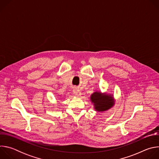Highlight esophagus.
<instances>
[{
  "label": "esophagus",
  "instance_id": "1",
  "mask_svg": "<svg viewBox=\"0 0 159 159\" xmlns=\"http://www.w3.org/2000/svg\"><path fill=\"white\" fill-rule=\"evenodd\" d=\"M74 94L76 96H80V95H81L80 91V90H79V89H75L74 90Z\"/></svg>",
  "mask_w": 159,
  "mask_h": 159
}]
</instances>
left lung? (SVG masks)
I'll return each mask as SVG.
<instances>
[{
  "label": "left lung",
  "instance_id": "obj_1",
  "mask_svg": "<svg viewBox=\"0 0 159 159\" xmlns=\"http://www.w3.org/2000/svg\"><path fill=\"white\" fill-rule=\"evenodd\" d=\"M90 101L94 104V109L98 112L108 110L114 105L115 99L112 95L101 92H94L90 96Z\"/></svg>",
  "mask_w": 159,
  "mask_h": 159
}]
</instances>
